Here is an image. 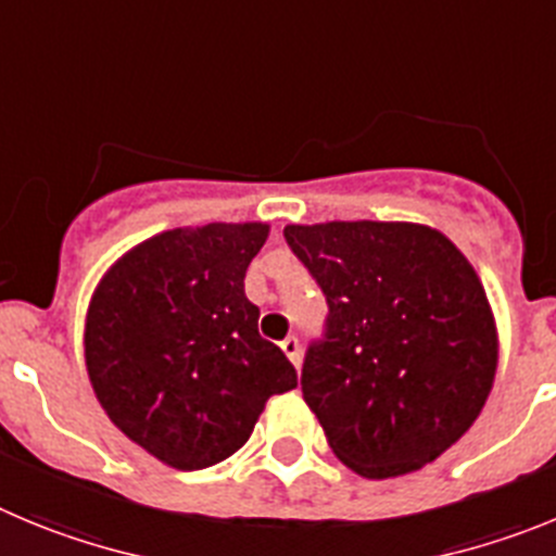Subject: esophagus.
Here are the masks:
<instances>
[{"mask_svg":"<svg viewBox=\"0 0 556 556\" xmlns=\"http://www.w3.org/2000/svg\"><path fill=\"white\" fill-rule=\"evenodd\" d=\"M279 346H282V352H285V357L290 359V363L296 365H302V346H299V340L296 338H285L282 343H279Z\"/></svg>","mask_w":556,"mask_h":556,"instance_id":"obj_1","label":"esophagus"}]
</instances>
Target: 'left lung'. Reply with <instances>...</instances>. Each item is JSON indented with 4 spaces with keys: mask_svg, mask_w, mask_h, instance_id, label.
<instances>
[{
    "mask_svg": "<svg viewBox=\"0 0 556 556\" xmlns=\"http://www.w3.org/2000/svg\"><path fill=\"white\" fill-rule=\"evenodd\" d=\"M285 241L329 304L302 368L329 448L365 479L421 471L471 429L496 379L482 279L427 224H288Z\"/></svg>",
    "mask_w": 556,
    "mask_h": 556,
    "instance_id": "obj_1",
    "label": "left lung"
}]
</instances>
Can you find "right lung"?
Here are the masks:
<instances>
[{
  "label": "right lung",
  "instance_id": "obj_1",
  "mask_svg": "<svg viewBox=\"0 0 556 556\" xmlns=\"http://www.w3.org/2000/svg\"><path fill=\"white\" fill-rule=\"evenodd\" d=\"M268 224L152 235L104 271L85 313V368L108 418L177 471L232 457L274 393L296 388L260 338L243 277Z\"/></svg>",
  "mask_w": 556,
  "mask_h": 556
}]
</instances>
